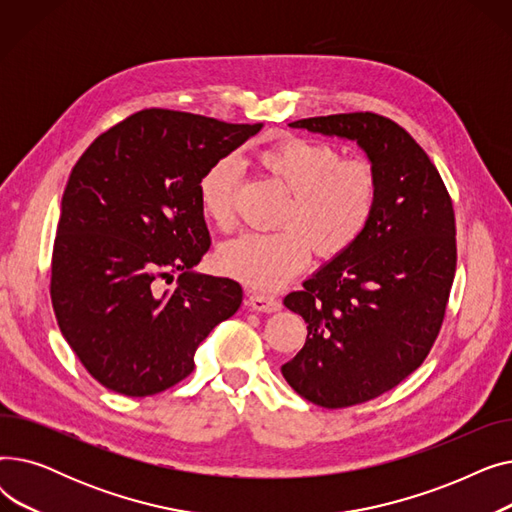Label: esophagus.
Segmentation results:
<instances>
[{
    "label": "esophagus",
    "mask_w": 512,
    "mask_h": 512,
    "mask_svg": "<svg viewBox=\"0 0 512 512\" xmlns=\"http://www.w3.org/2000/svg\"><path fill=\"white\" fill-rule=\"evenodd\" d=\"M249 305L253 307V311H261V313H276L282 309V303L272 297V294H261V292H253Z\"/></svg>",
    "instance_id": "esophagus-1"
}]
</instances>
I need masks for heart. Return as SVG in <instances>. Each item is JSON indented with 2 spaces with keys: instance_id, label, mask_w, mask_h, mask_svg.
<instances>
[{
  "instance_id": "heart-1",
  "label": "heart",
  "mask_w": 512,
  "mask_h": 512,
  "mask_svg": "<svg viewBox=\"0 0 512 512\" xmlns=\"http://www.w3.org/2000/svg\"><path fill=\"white\" fill-rule=\"evenodd\" d=\"M259 166L276 178L290 199L272 234L242 232L215 253L220 270L242 284L274 290L290 282L311 259L351 249L367 230L380 197V178L367 159H344L326 141L290 137L259 155ZM238 161L220 157L199 180V205L218 228L234 222Z\"/></svg>"
}]
</instances>
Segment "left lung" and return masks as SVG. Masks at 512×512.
I'll use <instances>...</instances> for the list:
<instances>
[{"instance_id":"left-lung-1","label":"left lung","mask_w":512,"mask_h":512,"mask_svg":"<svg viewBox=\"0 0 512 512\" xmlns=\"http://www.w3.org/2000/svg\"><path fill=\"white\" fill-rule=\"evenodd\" d=\"M288 126L357 143L380 178L363 236L284 299L307 324L305 346L282 365L286 382L319 407H353L409 378L440 332L456 270L452 201L432 159L384 116Z\"/></svg>"}]
</instances>
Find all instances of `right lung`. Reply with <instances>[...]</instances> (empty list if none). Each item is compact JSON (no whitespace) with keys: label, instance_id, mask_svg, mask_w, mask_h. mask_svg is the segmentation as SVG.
I'll use <instances>...</instances> for the list:
<instances>
[{"label":"right lung","instance_id":"obj_1","mask_svg":"<svg viewBox=\"0 0 512 512\" xmlns=\"http://www.w3.org/2000/svg\"><path fill=\"white\" fill-rule=\"evenodd\" d=\"M261 128L143 110L76 161L53 242L51 303L66 342L107 390L139 398L172 388L238 311V282L195 272L211 245L197 186ZM172 271L177 288L164 291L158 280Z\"/></svg>","mask_w":512,"mask_h":512}]
</instances>
